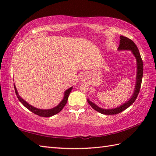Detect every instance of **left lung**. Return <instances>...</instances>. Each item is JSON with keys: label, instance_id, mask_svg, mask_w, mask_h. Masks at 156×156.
<instances>
[{"label": "left lung", "instance_id": "8db88e82", "mask_svg": "<svg viewBox=\"0 0 156 156\" xmlns=\"http://www.w3.org/2000/svg\"><path fill=\"white\" fill-rule=\"evenodd\" d=\"M120 42H119V46L118 48V50H130L131 51L132 54L135 56V59L137 61V76H136V84H135V90L133 92V94L132 95L131 98L128 100L127 102L122 104V105L119 106L118 107H116L115 108H102L98 107L97 105H95L93 102H91L88 98V102L89 103L92 108L94 109L95 111H98L100 113L103 115H116L118 113H120L121 112L123 111L125 109H127L136 100L137 96L139 94V92L140 90L141 82H142V78H143V72H144V65H143V61H142L141 57L140 54V51L138 50V48L135 44V43L131 40V39H129L124 36H120Z\"/></svg>", "mask_w": 156, "mask_h": 156}]
</instances>
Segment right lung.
<instances>
[{
    "label": "right lung",
    "mask_w": 156,
    "mask_h": 156,
    "mask_svg": "<svg viewBox=\"0 0 156 156\" xmlns=\"http://www.w3.org/2000/svg\"><path fill=\"white\" fill-rule=\"evenodd\" d=\"M14 87H15V93H16V97H17L19 101L21 102L22 105L23 106H25L26 108H28L29 110L31 111L32 112H34V113L36 114L37 115H39V116H40V117H51V116L58 114V112H60L62 110V108L64 107V106L66 105V103H67L69 94L71 92V91L72 90V88H73V87H70L69 88H68V90H66L65 91L64 98H63L62 101L59 102V103L57 106H56V107L52 108H50V109H40V108H37L33 107V106H31V105L27 103V102H26L25 100H23V99L21 97H20L17 90H16V88L15 87V84H14Z\"/></svg>",
    "instance_id": "right-lung-1"
}]
</instances>
